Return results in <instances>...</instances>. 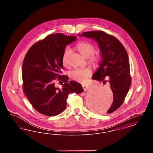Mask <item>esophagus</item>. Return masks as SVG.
I'll list each match as a JSON object with an SVG mask.
<instances>
[{
    "instance_id": "esophagus-1",
    "label": "esophagus",
    "mask_w": 153,
    "mask_h": 153,
    "mask_svg": "<svg viewBox=\"0 0 153 153\" xmlns=\"http://www.w3.org/2000/svg\"><path fill=\"white\" fill-rule=\"evenodd\" d=\"M82 88H83V89L84 91H87L88 88H90V86H88V85H82Z\"/></svg>"
}]
</instances>
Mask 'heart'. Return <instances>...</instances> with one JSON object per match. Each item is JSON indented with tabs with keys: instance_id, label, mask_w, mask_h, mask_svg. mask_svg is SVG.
Wrapping results in <instances>:
<instances>
[{
	"instance_id": "b5f03b06",
	"label": "heart",
	"mask_w": 153,
	"mask_h": 153,
	"mask_svg": "<svg viewBox=\"0 0 153 153\" xmlns=\"http://www.w3.org/2000/svg\"><path fill=\"white\" fill-rule=\"evenodd\" d=\"M77 50L80 54L85 58H89V62L93 65H99L100 62V57L98 55L93 54L95 51V46L91 43L88 42H81L76 45ZM72 51L69 48H66L63 54L62 61L64 64H66L68 58L71 54ZM91 74V71L88 68L80 69L76 68L70 72V77L75 81L79 82H84L88 77Z\"/></svg>"
}]
</instances>
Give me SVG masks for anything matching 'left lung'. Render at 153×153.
Masks as SVG:
<instances>
[{
    "mask_svg": "<svg viewBox=\"0 0 153 153\" xmlns=\"http://www.w3.org/2000/svg\"><path fill=\"white\" fill-rule=\"evenodd\" d=\"M78 36L93 39L98 44L102 61L92 75V79L109 82L114 95L112 104L107 112L111 114L122 105L131 86L127 53L117 38L102 31L84 32Z\"/></svg>",
    "mask_w": 153,
    "mask_h": 153,
    "instance_id": "1",
    "label": "left lung"
}]
</instances>
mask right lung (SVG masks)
<instances>
[{"label": "right lung", "instance_id": "add662e5", "mask_svg": "<svg viewBox=\"0 0 153 153\" xmlns=\"http://www.w3.org/2000/svg\"><path fill=\"white\" fill-rule=\"evenodd\" d=\"M76 36L57 33L33 45L27 52L22 65L23 91L33 107L44 115L53 117L63 112L70 93L84 91L80 83L61 75L62 57L66 46L76 41ZM65 83L61 89L54 81Z\"/></svg>", "mask_w": 153, "mask_h": 153}]
</instances>
